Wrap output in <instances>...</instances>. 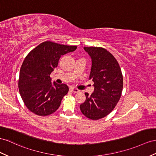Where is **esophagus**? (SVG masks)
Wrapping results in <instances>:
<instances>
[{
  "mask_svg": "<svg viewBox=\"0 0 156 156\" xmlns=\"http://www.w3.org/2000/svg\"><path fill=\"white\" fill-rule=\"evenodd\" d=\"M70 90L72 91V92H73V93H78V92H79V91H80L79 90L75 88V87H71V88L70 89Z\"/></svg>",
  "mask_w": 156,
  "mask_h": 156,
  "instance_id": "1",
  "label": "esophagus"
}]
</instances>
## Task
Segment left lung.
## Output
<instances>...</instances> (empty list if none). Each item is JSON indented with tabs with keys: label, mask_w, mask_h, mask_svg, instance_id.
<instances>
[{
	"label": "left lung",
	"mask_w": 156,
	"mask_h": 156,
	"mask_svg": "<svg viewBox=\"0 0 156 156\" xmlns=\"http://www.w3.org/2000/svg\"><path fill=\"white\" fill-rule=\"evenodd\" d=\"M91 58L90 79L94 83V91L85 93L86 101L80 105L82 114L91 120L106 117L121 98L123 78L117 61L103 47H84Z\"/></svg>",
	"instance_id": "1"
}]
</instances>
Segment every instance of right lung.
<instances>
[{
    "label": "right lung",
    "instance_id": "right-lung-1",
    "mask_svg": "<svg viewBox=\"0 0 156 156\" xmlns=\"http://www.w3.org/2000/svg\"><path fill=\"white\" fill-rule=\"evenodd\" d=\"M76 48L47 41L39 44L26 56L20 71L18 88L23 103L31 112L47 116L58 109L69 87L55 82L52 85L50 75L61 56Z\"/></svg>",
    "mask_w": 156,
    "mask_h": 156
}]
</instances>
